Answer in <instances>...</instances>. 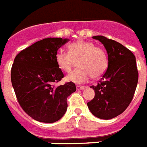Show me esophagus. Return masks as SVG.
<instances>
[{
    "mask_svg": "<svg viewBox=\"0 0 147 147\" xmlns=\"http://www.w3.org/2000/svg\"><path fill=\"white\" fill-rule=\"evenodd\" d=\"M85 88H86L85 86H81V85H78L77 87H76V89H77L78 90H83Z\"/></svg>",
    "mask_w": 147,
    "mask_h": 147,
    "instance_id": "esophagus-1",
    "label": "esophagus"
}]
</instances>
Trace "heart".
I'll return each mask as SVG.
<instances>
[{"label": "heart", "mask_w": 147, "mask_h": 147, "mask_svg": "<svg viewBox=\"0 0 147 147\" xmlns=\"http://www.w3.org/2000/svg\"><path fill=\"white\" fill-rule=\"evenodd\" d=\"M58 67L65 72H69L75 62L78 61V69L66 76V81L82 84L91 77L97 78L105 72L108 66L107 53L94 43L78 40L69 45V51L59 49L55 55Z\"/></svg>", "instance_id": "heart-1"}]
</instances>
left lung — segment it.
I'll return each mask as SVG.
<instances>
[{"label":"left lung","mask_w":147,"mask_h":147,"mask_svg":"<svg viewBox=\"0 0 147 147\" xmlns=\"http://www.w3.org/2000/svg\"><path fill=\"white\" fill-rule=\"evenodd\" d=\"M104 45L108 66L96 86H91L95 96L87 103L98 118L110 119L121 114L129 105L138 81L135 56L129 49L103 36H92Z\"/></svg>","instance_id":"obj_1"}]
</instances>
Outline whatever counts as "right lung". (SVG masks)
<instances>
[{
  "mask_svg": "<svg viewBox=\"0 0 147 147\" xmlns=\"http://www.w3.org/2000/svg\"><path fill=\"white\" fill-rule=\"evenodd\" d=\"M69 41L62 38H46L22 50L15 57L11 81L20 106L35 120L51 123L67 110V97L76 90L73 82L55 87L63 73L55 55Z\"/></svg>",
  "mask_w": 147,
  "mask_h": 147,
  "instance_id": "1",
  "label": "right lung"
}]
</instances>
